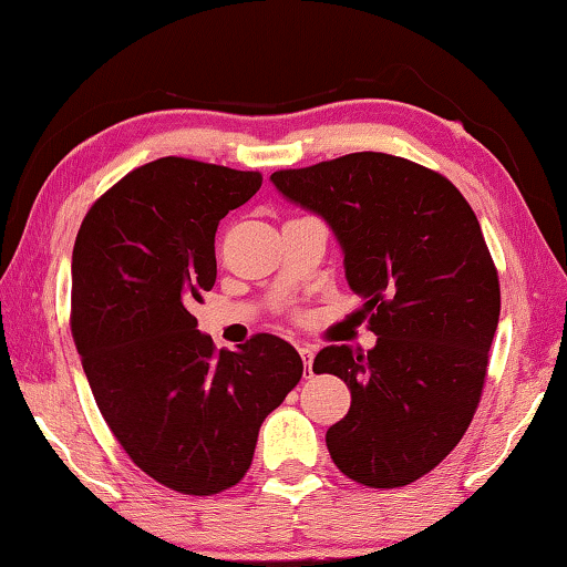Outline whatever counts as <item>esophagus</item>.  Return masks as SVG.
<instances>
[{"label":"esophagus","instance_id":"1","mask_svg":"<svg viewBox=\"0 0 567 567\" xmlns=\"http://www.w3.org/2000/svg\"><path fill=\"white\" fill-rule=\"evenodd\" d=\"M297 352L302 354L305 372H307V375H310V372H312V358H315V344H310V342H302V344H297Z\"/></svg>","mask_w":567,"mask_h":567}]
</instances>
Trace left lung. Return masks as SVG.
Listing matches in <instances>:
<instances>
[{"label": "left lung", "mask_w": 567, "mask_h": 567, "mask_svg": "<svg viewBox=\"0 0 567 567\" xmlns=\"http://www.w3.org/2000/svg\"><path fill=\"white\" fill-rule=\"evenodd\" d=\"M270 179L330 225L378 334L368 354L330 344L315 358L312 370L338 375L352 395L324 435L332 463L368 487L415 483L465 435L501 318V282L473 207L447 177L382 152Z\"/></svg>", "instance_id": "1"}]
</instances>
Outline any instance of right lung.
Wrapping results in <instances>:
<instances>
[{
	"label": "right lung",
	"instance_id": "1",
	"mask_svg": "<svg viewBox=\"0 0 567 567\" xmlns=\"http://www.w3.org/2000/svg\"><path fill=\"white\" fill-rule=\"evenodd\" d=\"M260 187V172L162 157L104 192L76 233L72 334L92 395L132 463L185 495L237 485L302 378L290 342L260 332L215 350L189 312L217 280L219 219Z\"/></svg>",
	"mask_w": 567,
	"mask_h": 567
}]
</instances>
